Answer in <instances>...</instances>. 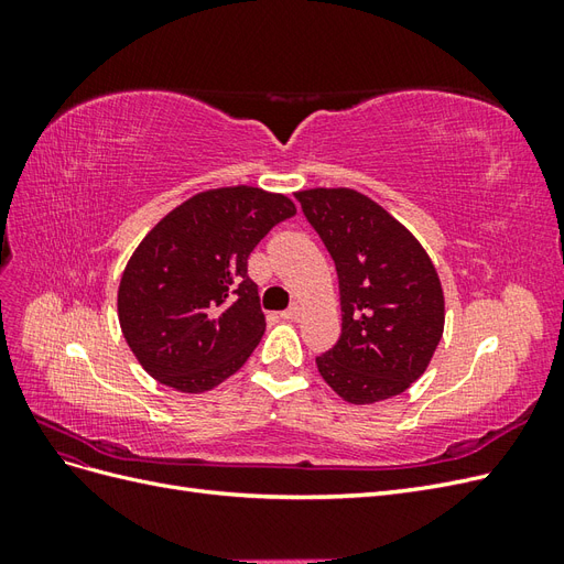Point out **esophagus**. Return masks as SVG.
<instances>
[{
	"label": "esophagus",
	"instance_id": "obj_1",
	"mask_svg": "<svg viewBox=\"0 0 564 564\" xmlns=\"http://www.w3.org/2000/svg\"><path fill=\"white\" fill-rule=\"evenodd\" d=\"M301 315H303V308H301V303H294L292 308L289 311H284L282 313V319H289V322H296V319H301Z\"/></svg>",
	"mask_w": 564,
	"mask_h": 564
}]
</instances>
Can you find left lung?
<instances>
[{"mask_svg": "<svg viewBox=\"0 0 564 564\" xmlns=\"http://www.w3.org/2000/svg\"><path fill=\"white\" fill-rule=\"evenodd\" d=\"M294 195L338 275L340 338L315 360L322 379L350 404L400 395L429 369L445 332V294L431 256L352 187Z\"/></svg>", "mask_w": 564, "mask_h": 564, "instance_id": "8db88e82", "label": "left lung"}]
</instances>
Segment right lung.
Wrapping results in <instances>:
<instances>
[{"label":"right lung","instance_id":"right-lung-1","mask_svg":"<svg viewBox=\"0 0 564 564\" xmlns=\"http://www.w3.org/2000/svg\"><path fill=\"white\" fill-rule=\"evenodd\" d=\"M294 214L296 204L280 193L214 187L178 204L143 237L119 280L117 317L152 379L207 392L249 360L265 317L247 259Z\"/></svg>","mask_w":564,"mask_h":564}]
</instances>
